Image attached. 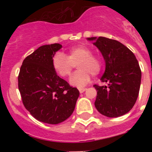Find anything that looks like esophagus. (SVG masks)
Segmentation results:
<instances>
[{
    "label": "esophagus",
    "mask_w": 152,
    "mask_h": 152,
    "mask_svg": "<svg viewBox=\"0 0 152 152\" xmlns=\"http://www.w3.org/2000/svg\"><path fill=\"white\" fill-rule=\"evenodd\" d=\"M78 90L80 93H83V92H84L86 90H87V88H79Z\"/></svg>",
    "instance_id": "obj_1"
}]
</instances>
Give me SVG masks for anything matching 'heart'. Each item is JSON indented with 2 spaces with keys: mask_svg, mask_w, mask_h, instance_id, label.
Returning a JSON list of instances; mask_svg holds the SVG:
<instances>
[{
  "mask_svg": "<svg viewBox=\"0 0 152 152\" xmlns=\"http://www.w3.org/2000/svg\"><path fill=\"white\" fill-rule=\"evenodd\" d=\"M76 64L79 70L72 74L69 80L75 87H83L88 84L91 75H98L102 69L101 58L93 54L89 47L82 45L70 49L67 56L63 53H56L52 59L54 71L64 78L71 74L74 64Z\"/></svg>",
  "mask_w": 152,
  "mask_h": 152,
  "instance_id": "1",
  "label": "heart"
}]
</instances>
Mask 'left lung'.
<instances>
[{
  "instance_id": "1",
  "label": "left lung",
  "mask_w": 152,
  "mask_h": 152,
  "mask_svg": "<svg viewBox=\"0 0 152 152\" xmlns=\"http://www.w3.org/2000/svg\"><path fill=\"white\" fill-rule=\"evenodd\" d=\"M102 53L106 70L102 82L108 86L94 87L97 91L95 106L101 114L117 118L133 107L139 95L141 70L134 53L120 42L105 37L88 38Z\"/></svg>"
}]
</instances>
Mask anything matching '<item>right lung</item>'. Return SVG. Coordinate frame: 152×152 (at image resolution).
Masks as SVG:
<instances>
[{"label": "right lung", "instance_id": "add662e5", "mask_svg": "<svg viewBox=\"0 0 152 152\" xmlns=\"http://www.w3.org/2000/svg\"><path fill=\"white\" fill-rule=\"evenodd\" d=\"M61 47L58 43L40 46L23 60L18 76L25 108L38 121L52 125L72 115L80 95L53 68V57Z\"/></svg>", "mask_w": 152, "mask_h": 152}]
</instances>
